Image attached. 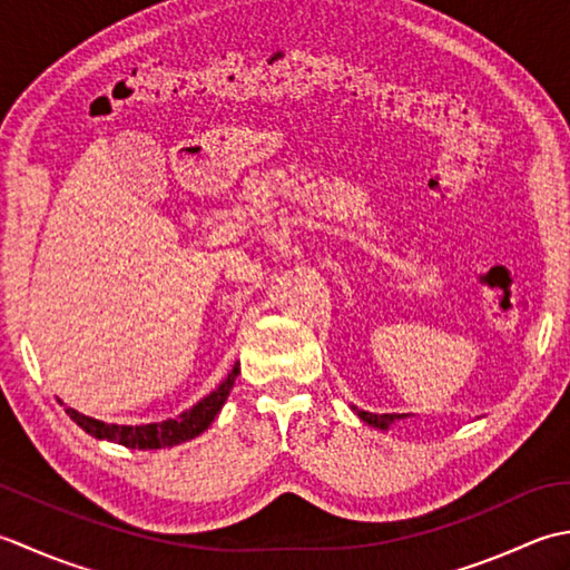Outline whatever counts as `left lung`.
<instances>
[{
    "label": "left lung",
    "mask_w": 570,
    "mask_h": 570,
    "mask_svg": "<svg viewBox=\"0 0 570 570\" xmlns=\"http://www.w3.org/2000/svg\"><path fill=\"white\" fill-rule=\"evenodd\" d=\"M352 411L362 417V421L371 428H376V431H389V428L396 423V421H405V413H368V411H358L356 405H352Z\"/></svg>",
    "instance_id": "left-lung-1"
}]
</instances>
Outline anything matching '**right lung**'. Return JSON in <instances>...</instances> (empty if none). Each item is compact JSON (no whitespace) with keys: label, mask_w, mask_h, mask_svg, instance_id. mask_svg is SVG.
<instances>
[{"label":"right lung","mask_w":570,"mask_h":570,"mask_svg":"<svg viewBox=\"0 0 570 570\" xmlns=\"http://www.w3.org/2000/svg\"><path fill=\"white\" fill-rule=\"evenodd\" d=\"M240 374V364L236 362L234 368L228 371V376L218 383V386L204 396L199 403H194L191 409L181 411L179 415L167 417L161 423H145V425H118V423H102L98 417H90L78 413L73 409H66L83 431L98 440H110V443H118L132 450H159V448H171L181 445L187 440L202 435L208 425L216 421V415L224 409L230 389H234L236 376Z\"/></svg>","instance_id":"add662e5"}]
</instances>
